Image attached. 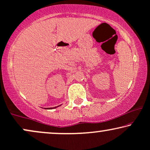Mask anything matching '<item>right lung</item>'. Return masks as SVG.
Returning a JSON list of instances; mask_svg holds the SVG:
<instances>
[{"label": "right lung", "mask_w": 150, "mask_h": 150, "mask_svg": "<svg viewBox=\"0 0 150 150\" xmlns=\"http://www.w3.org/2000/svg\"><path fill=\"white\" fill-rule=\"evenodd\" d=\"M59 106H61V105H59ZM59 106H57V107H51V108H48V109H55V108L58 107H59Z\"/></svg>", "instance_id": "1"}]
</instances>
